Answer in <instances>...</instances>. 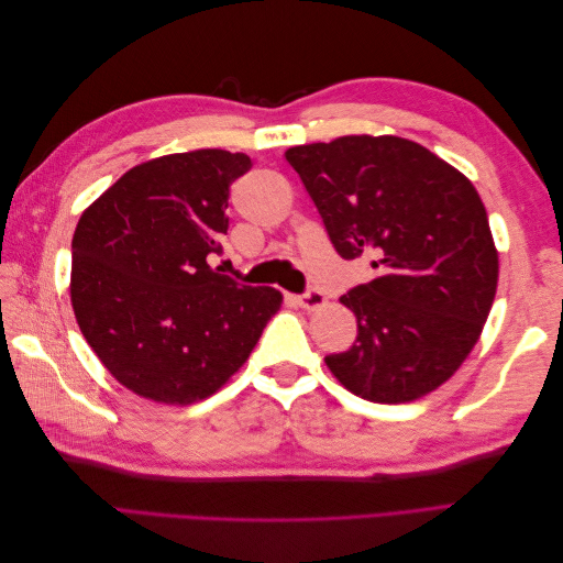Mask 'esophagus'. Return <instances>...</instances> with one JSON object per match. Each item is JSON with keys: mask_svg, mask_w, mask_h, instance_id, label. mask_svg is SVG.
Here are the masks:
<instances>
[{"mask_svg": "<svg viewBox=\"0 0 563 563\" xmlns=\"http://www.w3.org/2000/svg\"><path fill=\"white\" fill-rule=\"evenodd\" d=\"M302 310H319L321 305H327V296H323L319 288H310V291H305L300 296L294 298Z\"/></svg>", "mask_w": 563, "mask_h": 563, "instance_id": "34e87169", "label": "esophagus"}]
</instances>
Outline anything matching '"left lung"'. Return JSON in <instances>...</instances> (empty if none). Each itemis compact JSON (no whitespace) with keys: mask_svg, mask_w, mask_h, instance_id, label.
I'll return each instance as SVG.
<instances>
[{"mask_svg":"<svg viewBox=\"0 0 563 563\" xmlns=\"http://www.w3.org/2000/svg\"><path fill=\"white\" fill-rule=\"evenodd\" d=\"M345 261L373 253L378 277L340 302L356 317L327 366L356 397L413 401L446 383L479 340L498 251L474 185L397 135H343L286 150Z\"/></svg>","mask_w":563,"mask_h":563,"instance_id":"left-lung-1","label":"left lung"}]
</instances>
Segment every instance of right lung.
Listing matches in <instances>:
<instances>
[{
	"label": "right lung",
	"mask_w": 563,
	"mask_h": 563,
	"mask_svg": "<svg viewBox=\"0 0 563 563\" xmlns=\"http://www.w3.org/2000/svg\"><path fill=\"white\" fill-rule=\"evenodd\" d=\"M244 152L195 150L133 166L81 213L73 310L98 360L162 404L211 397L242 368L282 308L269 286L218 275L230 185Z\"/></svg>",
	"instance_id": "obj_1"
}]
</instances>
